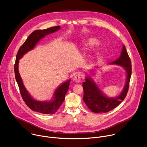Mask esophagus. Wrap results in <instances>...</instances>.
Returning <instances> with one entry per match:
<instances>
[{
    "mask_svg": "<svg viewBox=\"0 0 147 147\" xmlns=\"http://www.w3.org/2000/svg\"><path fill=\"white\" fill-rule=\"evenodd\" d=\"M73 80L76 83H79L82 80V77L79 75H76L74 77Z\"/></svg>",
    "mask_w": 147,
    "mask_h": 147,
    "instance_id": "34e87169",
    "label": "esophagus"
}]
</instances>
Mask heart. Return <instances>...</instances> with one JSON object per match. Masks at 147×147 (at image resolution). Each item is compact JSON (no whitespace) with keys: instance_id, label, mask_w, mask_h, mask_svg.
Here are the masks:
<instances>
[{"instance_id":"obj_1","label":"heart","mask_w":147,"mask_h":147,"mask_svg":"<svg viewBox=\"0 0 147 147\" xmlns=\"http://www.w3.org/2000/svg\"><path fill=\"white\" fill-rule=\"evenodd\" d=\"M96 42V40L94 38H90L87 40L86 43V45L87 46H92V45H93L94 43H95V42Z\"/></svg>"}]
</instances>
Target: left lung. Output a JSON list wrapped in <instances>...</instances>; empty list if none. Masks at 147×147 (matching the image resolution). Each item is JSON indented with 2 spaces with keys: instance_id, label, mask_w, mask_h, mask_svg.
I'll use <instances>...</instances> for the list:
<instances>
[{
  "instance_id": "left-lung-1",
  "label": "left lung",
  "mask_w": 147,
  "mask_h": 147,
  "mask_svg": "<svg viewBox=\"0 0 147 147\" xmlns=\"http://www.w3.org/2000/svg\"><path fill=\"white\" fill-rule=\"evenodd\" d=\"M110 64L124 68L127 74L126 84L120 95L116 97L109 98L104 95L91 77L86 76V82L83 83L84 92L83 100L89 109L95 113H105L112 110L122 102L128 92L131 75V63L124 45L119 58Z\"/></svg>"
}]
</instances>
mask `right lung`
<instances>
[{"label":"right lung","mask_w":147,"mask_h":147,"mask_svg":"<svg viewBox=\"0 0 147 147\" xmlns=\"http://www.w3.org/2000/svg\"><path fill=\"white\" fill-rule=\"evenodd\" d=\"M60 29V26H53L43 30H36L29 35L24 44L20 47L14 64V72L22 98L26 105L32 111L44 114H53L61 105L65 100V94L69 89L71 80L64 82L58 87L54 93L51 101H38L32 98L25 88L18 72V63L20 58L28 51L33 49L39 41L46 35L55 32Z\"/></svg>","instance_id":"add662e5"}]
</instances>
